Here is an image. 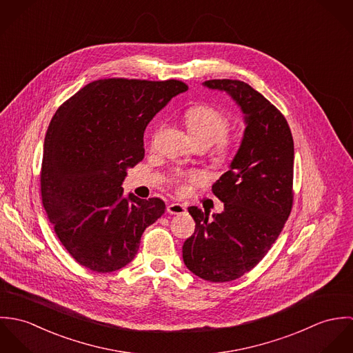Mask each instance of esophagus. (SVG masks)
Masks as SVG:
<instances>
[{
  "label": "esophagus",
  "mask_w": 353,
  "mask_h": 353,
  "mask_svg": "<svg viewBox=\"0 0 353 353\" xmlns=\"http://www.w3.org/2000/svg\"><path fill=\"white\" fill-rule=\"evenodd\" d=\"M167 212L170 214H183L186 212V206L182 205V203H178V202H174V203H170L167 206Z\"/></svg>",
  "instance_id": "1"
}]
</instances>
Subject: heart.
<instances>
[{
    "instance_id": "1",
    "label": "heart",
    "mask_w": 353,
    "mask_h": 353,
    "mask_svg": "<svg viewBox=\"0 0 353 353\" xmlns=\"http://www.w3.org/2000/svg\"><path fill=\"white\" fill-rule=\"evenodd\" d=\"M185 122L197 143L213 144V154L219 161H230L238 150L236 139L228 133L230 117L224 110L213 104H196L186 110ZM201 174L192 170L176 168L171 174V181L182 188L185 181H201Z\"/></svg>"
}]
</instances>
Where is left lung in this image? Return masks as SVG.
<instances>
[{
  "label": "left lung",
  "instance_id": "8db88e82",
  "mask_svg": "<svg viewBox=\"0 0 353 353\" xmlns=\"http://www.w3.org/2000/svg\"><path fill=\"white\" fill-rule=\"evenodd\" d=\"M228 92L245 112V136L231 167L212 186L224 210L209 217L197 206L189 213L194 234L185 241L183 262L212 283L232 281L270 250L294 203V139L285 117L248 83L208 80Z\"/></svg>",
  "mask_w": 353,
  "mask_h": 353
}]
</instances>
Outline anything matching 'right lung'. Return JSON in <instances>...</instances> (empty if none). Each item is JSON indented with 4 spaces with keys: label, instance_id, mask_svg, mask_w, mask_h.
<instances>
[{
    "label": "right lung",
    "instance_id": "1",
    "mask_svg": "<svg viewBox=\"0 0 353 353\" xmlns=\"http://www.w3.org/2000/svg\"><path fill=\"white\" fill-rule=\"evenodd\" d=\"M188 85L179 80L104 79L63 101L45 137L41 194L55 235L98 273L128 265L165 210L160 199L122 197L126 170L145 154L152 118Z\"/></svg>",
    "mask_w": 353,
    "mask_h": 353
}]
</instances>
